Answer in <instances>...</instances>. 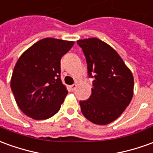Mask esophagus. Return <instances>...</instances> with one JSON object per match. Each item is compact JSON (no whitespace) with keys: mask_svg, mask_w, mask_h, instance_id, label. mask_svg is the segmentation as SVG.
Segmentation results:
<instances>
[{"mask_svg":"<svg viewBox=\"0 0 153 153\" xmlns=\"http://www.w3.org/2000/svg\"><path fill=\"white\" fill-rule=\"evenodd\" d=\"M76 84H72V85H70V89L72 90V91H74L75 88H76Z\"/></svg>","mask_w":153,"mask_h":153,"instance_id":"34e87169","label":"esophagus"}]
</instances>
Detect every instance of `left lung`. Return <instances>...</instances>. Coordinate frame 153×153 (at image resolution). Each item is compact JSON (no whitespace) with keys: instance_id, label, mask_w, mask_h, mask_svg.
<instances>
[{"instance_id":"obj_1","label":"left lung","mask_w":153,"mask_h":153,"mask_svg":"<svg viewBox=\"0 0 153 153\" xmlns=\"http://www.w3.org/2000/svg\"><path fill=\"white\" fill-rule=\"evenodd\" d=\"M77 44L86 59L88 77L94 79L91 96L79 101L81 112L95 124H108L123 113L132 100V72L117 52L99 39H79Z\"/></svg>"}]
</instances>
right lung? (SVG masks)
Here are the masks:
<instances>
[{
	"mask_svg": "<svg viewBox=\"0 0 153 153\" xmlns=\"http://www.w3.org/2000/svg\"><path fill=\"white\" fill-rule=\"evenodd\" d=\"M73 45V41L45 38L17 60L10 88L17 105L28 117L44 120L60 109L68 94L60 79V59Z\"/></svg>",
	"mask_w": 153,
	"mask_h": 153,
	"instance_id": "obj_1",
	"label": "right lung"
}]
</instances>
